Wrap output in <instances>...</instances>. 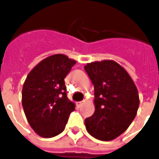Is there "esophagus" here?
<instances>
[{"label": "esophagus", "instance_id": "obj_1", "mask_svg": "<svg viewBox=\"0 0 159 159\" xmlns=\"http://www.w3.org/2000/svg\"><path fill=\"white\" fill-rule=\"evenodd\" d=\"M84 102H85V101H80V102H78V103H77V105H78L79 107L83 106V104H84Z\"/></svg>", "mask_w": 159, "mask_h": 159}]
</instances>
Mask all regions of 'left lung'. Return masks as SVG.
<instances>
[{
  "instance_id": "1",
  "label": "left lung",
  "mask_w": 159,
  "mask_h": 159,
  "mask_svg": "<svg viewBox=\"0 0 159 159\" xmlns=\"http://www.w3.org/2000/svg\"><path fill=\"white\" fill-rule=\"evenodd\" d=\"M84 69L94 85L95 111L85 120L86 129L100 141H112L133 121L139 95L133 80L123 66L112 60L88 63Z\"/></svg>"
}]
</instances>
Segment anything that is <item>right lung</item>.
<instances>
[{
	"mask_svg": "<svg viewBox=\"0 0 159 159\" xmlns=\"http://www.w3.org/2000/svg\"><path fill=\"white\" fill-rule=\"evenodd\" d=\"M76 62L56 54L42 60L27 76L22 103L29 124L39 136L50 138L61 133L75 109L66 96L64 79Z\"/></svg>",
	"mask_w": 159,
	"mask_h": 159,
	"instance_id": "add662e5",
	"label": "right lung"
}]
</instances>
